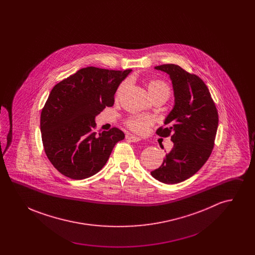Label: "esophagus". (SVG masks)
I'll return each mask as SVG.
<instances>
[{
    "label": "esophagus",
    "mask_w": 255,
    "mask_h": 255,
    "mask_svg": "<svg viewBox=\"0 0 255 255\" xmlns=\"http://www.w3.org/2000/svg\"><path fill=\"white\" fill-rule=\"evenodd\" d=\"M126 138H127L129 141H131V142H138V141L140 140V137H137V136L133 135V134H128V135L126 136Z\"/></svg>",
    "instance_id": "1"
}]
</instances>
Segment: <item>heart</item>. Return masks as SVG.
<instances>
[{
  "instance_id": "heart-1",
  "label": "heart",
  "mask_w": 255,
  "mask_h": 255,
  "mask_svg": "<svg viewBox=\"0 0 255 255\" xmlns=\"http://www.w3.org/2000/svg\"><path fill=\"white\" fill-rule=\"evenodd\" d=\"M128 84L127 80L122 81L117 90V97H119ZM148 91L153 99H161L164 102L169 98L171 89L167 82L161 79H151L148 83ZM126 126L134 133L143 134L149 127L154 124V120L149 116H132L125 121Z\"/></svg>"
}]
</instances>
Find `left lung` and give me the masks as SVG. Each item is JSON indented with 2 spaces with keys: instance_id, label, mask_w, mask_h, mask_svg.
I'll use <instances>...</instances> for the list:
<instances>
[{
  "instance_id": "left-lung-1",
  "label": "left lung",
  "mask_w": 255,
  "mask_h": 255,
  "mask_svg": "<svg viewBox=\"0 0 255 255\" xmlns=\"http://www.w3.org/2000/svg\"><path fill=\"white\" fill-rule=\"evenodd\" d=\"M155 69L169 74L175 96L174 108L164 122L167 127H159L156 133L162 137L171 135L174 146L151 175L159 182L174 184L192 177L210 157L218 128V111L198 75L174 64Z\"/></svg>"
}]
</instances>
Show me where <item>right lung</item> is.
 <instances>
[{"instance_id":"add662e5","label":"right lung","mask_w":255,"mask_h":255,"mask_svg":"<svg viewBox=\"0 0 255 255\" xmlns=\"http://www.w3.org/2000/svg\"><path fill=\"white\" fill-rule=\"evenodd\" d=\"M131 71L87 67L52 88L40 128L45 153L62 175L83 180L97 174L124 138L117 127L97 133L95 118L114 105L119 86Z\"/></svg>"}]
</instances>
